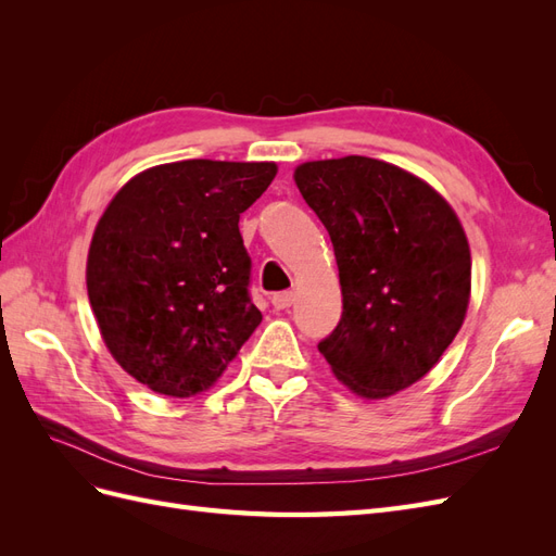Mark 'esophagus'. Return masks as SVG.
<instances>
[{
    "instance_id": "obj_1",
    "label": "esophagus",
    "mask_w": 556,
    "mask_h": 556,
    "mask_svg": "<svg viewBox=\"0 0 556 556\" xmlns=\"http://www.w3.org/2000/svg\"><path fill=\"white\" fill-rule=\"evenodd\" d=\"M294 299H296L294 292H278V294H274L271 304H274L276 311H285V308H290L294 304Z\"/></svg>"
}]
</instances>
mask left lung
<instances>
[{"instance_id":"obj_1","label":"left lung","mask_w":556,"mask_h":556,"mask_svg":"<svg viewBox=\"0 0 556 556\" xmlns=\"http://www.w3.org/2000/svg\"><path fill=\"white\" fill-rule=\"evenodd\" d=\"M294 182L329 231L343 292L317 350L364 399L406 390L464 325L470 250L457 213L422 178L362 155L299 164Z\"/></svg>"}]
</instances>
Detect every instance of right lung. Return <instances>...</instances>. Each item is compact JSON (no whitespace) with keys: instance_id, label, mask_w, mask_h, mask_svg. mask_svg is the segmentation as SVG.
Masks as SVG:
<instances>
[{"instance_id":"add662e5","label":"right lung","mask_w":556,"mask_h":556,"mask_svg":"<svg viewBox=\"0 0 556 556\" xmlns=\"http://www.w3.org/2000/svg\"><path fill=\"white\" fill-rule=\"evenodd\" d=\"M276 172L274 162L160 164L99 217L90 306L115 362L153 392L208 390L262 323L239 217Z\"/></svg>"}]
</instances>
